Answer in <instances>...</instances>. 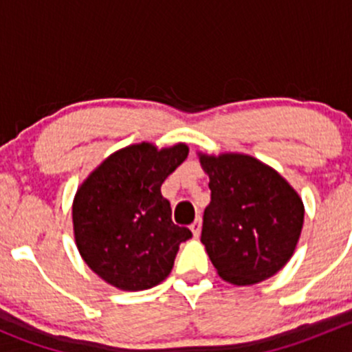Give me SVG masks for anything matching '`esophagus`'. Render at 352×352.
Listing matches in <instances>:
<instances>
[{
	"label": "esophagus",
	"mask_w": 352,
	"mask_h": 352,
	"mask_svg": "<svg viewBox=\"0 0 352 352\" xmlns=\"http://www.w3.org/2000/svg\"><path fill=\"white\" fill-rule=\"evenodd\" d=\"M190 229H191V232H193L195 237H200V234H201V219L200 217H198V219L191 223Z\"/></svg>",
	"instance_id": "obj_1"
}]
</instances>
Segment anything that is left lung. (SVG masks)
Instances as JSON below:
<instances>
[{"instance_id": "8db88e82", "label": "left lung", "mask_w": 352, "mask_h": 352, "mask_svg": "<svg viewBox=\"0 0 352 352\" xmlns=\"http://www.w3.org/2000/svg\"><path fill=\"white\" fill-rule=\"evenodd\" d=\"M212 201L203 213L201 242L223 281L251 286L292 259L305 206L276 169L239 152H198Z\"/></svg>"}]
</instances>
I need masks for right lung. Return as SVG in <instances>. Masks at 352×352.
<instances>
[{"instance_id":"1","label":"right lung","mask_w":352,"mask_h":352,"mask_svg":"<svg viewBox=\"0 0 352 352\" xmlns=\"http://www.w3.org/2000/svg\"><path fill=\"white\" fill-rule=\"evenodd\" d=\"M186 157L183 142L162 149L132 144L108 155L78 188L72 201L76 245L108 285L140 292L169 276L191 230L175 226L161 184Z\"/></svg>"}]
</instances>
